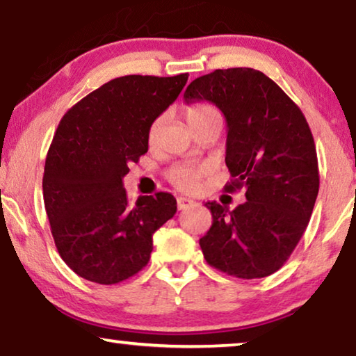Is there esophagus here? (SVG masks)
Masks as SVG:
<instances>
[{
    "mask_svg": "<svg viewBox=\"0 0 356 356\" xmlns=\"http://www.w3.org/2000/svg\"><path fill=\"white\" fill-rule=\"evenodd\" d=\"M193 205H197V202H193L192 198H186V197H179L177 198L179 210H186V208H191Z\"/></svg>",
    "mask_w": 356,
    "mask_h": 356,
    "instance_id": "esophagus-1",
    "label": "esophagus"
}]
</instances>
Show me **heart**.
<instances>
[{"instance_id": "1", "label": "heart", "mask_w": 356, "mask_h": 356, "mask_svg": "<svg viewBox=\"0 0 356 356\" xmlns=\"http://www.w3.org/2000/svg\"><path fill=\"white\" fill-rule=\"evenodd\" d=\"M220 115L218 108L208 102H198L192 104L186 108V120L191 129H195L198 123H202L207 118ZM161 123H163V118H156V120L151 123L148 130V140L149 143L158 138ZM205 165H177L169 172V181L174 184L175 187L181 188V191L186 192H193L200 187V181L203 175L207 174Z\"/></svg>"}]
</instances>
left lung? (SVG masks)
<instances>
[{
    "label": "left lung",
    "instance_id": "left-lung-1",
    "mask_svg": "<svg viewBox=\"0 0 356 356\" xmlns=\"http://www.w3.org/2000/svg\"><path fill=\"white\" fill-rule=\"evenodd\" d=\"M187 102L208 101L227 123V192L245 191L234 210L207 202L213 225L200 239L207 262L236 278L283 267L309 222L319 192L311 129L301 108L262 71L215 70L188 84Z\"/></svg>",
    "mask_w": 356,
    "mask_h": 356
}]
</instances>
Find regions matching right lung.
Listing matches in <instances>:
<instances>
[{
	"label": "right lung",
	"mask_w": 356,
	"mask_h": 356,
	"mask_svg": "<svg viewBox=\"0 0 356 356\" xmlns=\"http://www.w3.org/2000/svg\"><path fill=\"white\" fill-rule=\"evenodd\" d=\"M187 73L129 74L102 84L60 120L45 159L44 203L65 264L113 285L148 264L153 234L177 211L168 192L130 203L122 179L148 151V130L177 99Z\"/></svg>",
	"instance_id": "right-lung-1"
}]
</instances>
